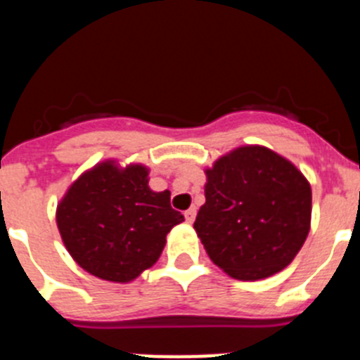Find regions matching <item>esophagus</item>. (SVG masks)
I'll use <instances>...</instances> for the list:
<instances>
[{
	"label": "esophagus",
	"instance_id": "esophagus-1",
	"mask_svg": "<svg viewBox=\"0 0 360 360\" xmlns=\"http://www.w3.org/2000/svg\"><path fill=\"white\" fill-rule=\"evenodd\" d=\"M195 218H196V209L195 207L187 209V211H186V221H187V224H193V221H195Z\"/></svg>",
	"mask_w": 360,
	"mask_h": 360
}]
</instances>
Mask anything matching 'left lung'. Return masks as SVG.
I'll return each mask as SVG.
<instances>
[{
    "label": "left lung",
    "mask_w": 360,
    "mask_h": 360,
    "mask_svg": "<svg viewBox=\"0 0 360 360\" xmlns=\"http://www.w3.org/2000/svg\"><path fill=\"white\" fill-rule=\"evenodd\" d=\"M205 174L195 231L212 263L241 281L285 269L310 231L311 189L303 173L263 146H243Z\"/></svg>",
    "instance_id": "8db88e82"
}]
</instances>
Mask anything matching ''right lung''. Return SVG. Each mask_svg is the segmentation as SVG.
<instances>
[{
    "label": "right lung",
    "instance_id": "right-lung-1",
    "mask_svg": "<svg viewBox=\"0 0 360 360\" xmlns=\"http://www.w3.org/2000/svg\"><path fill=\"white\" fill-rule=\"evenodd\" d=\"M184 216L171 193L148 186V167L108 160L86 171L57 205L63 243L79 266L101 279L128 283L160 257L165 236Z\"/></svg>",
    "mask_w": 360,
    "mask_h": 360
}]
</instances>
